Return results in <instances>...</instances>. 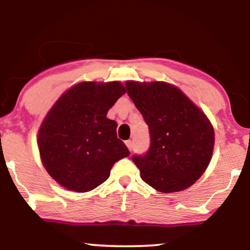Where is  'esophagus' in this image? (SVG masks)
<instances>
[{
    "label": "esophagus",
    "mask_w": 250,
    "mask_h": 250,
    "mask_svg": "<svg viewBox=\"0 0 250 250\" xmlns=\"http://www.w3.org/2000/svg\"><path fill=\"white\" fill-rule=\"evenodd\" d=\"M126 146H127L129 151H132V150H133V141H131V140L126 141Z\"/></svg>",
    "instance_id": "obj_1"
}]
</instances>
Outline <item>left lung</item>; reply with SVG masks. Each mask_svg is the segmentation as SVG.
<instances>
[{
  "label": "left lung",
  "mask_w": 250,
  "mask_h": 250,
  "mask_svg": "<svg viewBox=\"0 0 250 250\" xmlns=\"http://www.w3.org/2000/svg\"><path fill=\"white\" fill-rule=\"evenodd\" d=\"M126 91L149 126L150 146L133 155L141 179L160 192H177L206 170L214 129L206 115L179 88L164 82H127Z\"/></svg>",
  "instance_id": "left-lung-1"
}]
</instances>
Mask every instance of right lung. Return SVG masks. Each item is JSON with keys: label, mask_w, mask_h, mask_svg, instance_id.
Returning a JSON list of instances; mask_svg holds the SVG:
<instances>
[{"label": "right lung", "mask_w": 250, "mask_h": 250, "mask_svg": "<svg viewBox=\"0 0 250 250\" xmlns=\"http://www.w3.org/2000/svg\"><path fill=\"white\" fill-rule=\"evenodd\" d=\"M125 93L119 82H84L69 88L46 115L39 149L47 173L68 190L86 192L110 175L116 162L129 156L117 138V123L107 112Z\"/></svg>", "instance_id": "obj_1"}]
</instances>
